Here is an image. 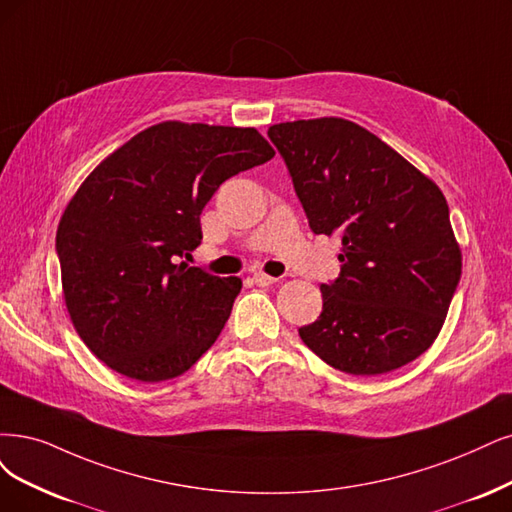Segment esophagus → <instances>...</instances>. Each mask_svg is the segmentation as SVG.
<instances>
[{"instance_id":"obj_1","label":"esophagus","mask_w":512,"mask_h":512,"mask_svg":"<svg viewBox=\"0 0 512 512\" xmlns=\"http://www.w3.org/2000/svg\"><path fill=\"white\" fill-rule=\"evenodd\" d=\"M253 280H255V285H259V287H270V285H274V282H278V278H274L270 274H263V272H255Z\"/></svg>"}]
</instances>
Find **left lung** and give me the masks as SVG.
<instances>
[{"label": "left lung", "instance_id": "obj_1", "mask_svg": "<svg viewBox=\"0 0 512 512\" xmlns=\"http://www.w3.org/2000/svg\"><path fill=\"white\" fill-rule=\"evenodd\" d=\"M268 137L312 232L342 238V274L320 287L323 312L299 337L350 375L409 365L439 337L462 274L439 185L344 118L282 122Z\"/></svg>", "mask_w": 512, "mask_h": 512}]
</instances>
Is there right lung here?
<instances>
[{
    "label": "right lung",
    "instance_id": "add662e5",
    "mask_svg": "<svg viewBox=\"0 0 512 512\" xmlns=\"http://www.w3.org/2000/svg\"><path fill=\"white\" fill-rule=\"evenodd\" d=\"M274 154L257 128L166 120L84 179L59 221L56 253L69 318L99 361L156 384L215 344L242 280L179 259L200 244L217 187Z\"/></svg>",
    "mask_w": 512,
    "mask_h": 512
}]
</instances>
